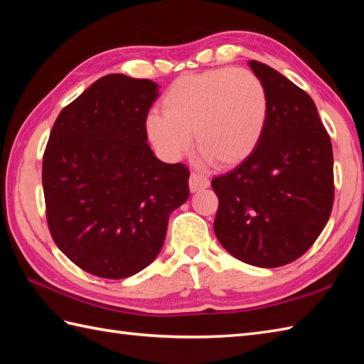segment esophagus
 Instances as JSON below:
<instances>
[{"mask_svg": "<svg viewBox=\"0 0 364 364\" xmlns=\"http://www.w3.org/2000/svg\"><path fill=\"white\" fill-rule=\"evenodd\" d=\"M210 188V180L206 176L200 175V173H191L189 178V189L191 192H197Z\"/></svg>", "mask_w": 364, "mask_h": 364, "instance_id": "obj_1", "label": "esophagus"}]
</instances>
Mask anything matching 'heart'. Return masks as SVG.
Returning a JSON list of instances; mask_svg holds the SVG:
<instances>
[{"mask_svg":"<svg viewBox=\"0 0 364 364\" xmlns=\"http://www.w3.org/2000/svg\"><path fill=\"white\" fill-rule=\"evenodd\" d=\"M164 112H150L145 129L162 156L180 159L196 144L206 161L233 167L257 149L264 133L269 102L257 75L242 68L188 75L162 97Z\"/></svg>","mask_w":364,"mask_h":364,"instance_id":"1","label":"heart"}]
</instances>
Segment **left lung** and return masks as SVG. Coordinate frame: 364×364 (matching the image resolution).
Returning <instances> with one entry per match:
<instances>
[{
  "label": "left lung",
  "mask_w": 364,
  "mask_h": 364,
  "mask_svg": "<svg viewBox=\"0 0 364 364\" xmlns=\"http://www.w3.org/2000/svg\"><path fill=\"white\" fill-rule=\"evenodd\" d=\"M266 89L264 133L249 158L215 176L214 233L230 255L257 267L300 258L327 225L333 206V151L311 97L258 60Z\"/></svg>",
  "instance_id": "8db88e82"
}]
</instances>
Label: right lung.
<instances>
[{
    "instance_id": "right-lung-1",
    "label": "right lung",
    "mask_w": 364,
    "mask_h": 364,
    "mask_svg": "<svg viewBox=\"0 0 364 364\" xmlns=\"http://www.w3.org/2000/svg\"><path fill=\"white\" fill-rule=\"evenodd\" d=\"M158 84L107 75L65 106L43 154L54 242L86 272L120 280L158 257L168 218L189 197V170L159 161L145 120Z\"/></svg>"
}]
</instances>
